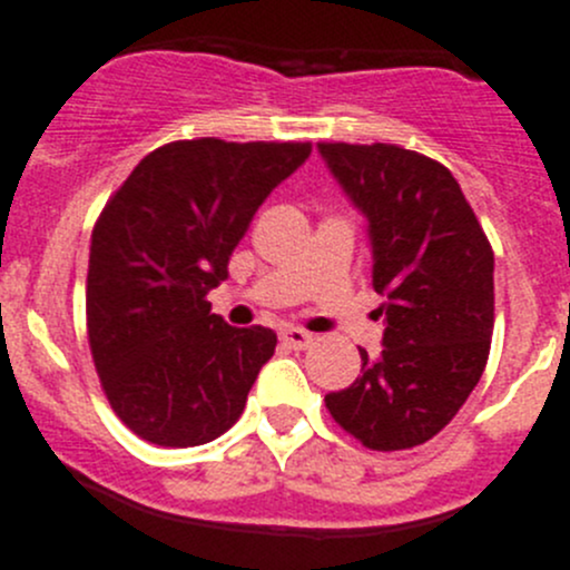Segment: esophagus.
<instances>
[{
    "label": "esophagus",
    "instance_id": "34e87169",
    "mask_svg": "<svg viewBox=\"0 0 570 570\" xmlns=\"http://www.w3.org/2000/svg\"><path fill=\"white\" fill-rule=\"evenodd\" d=\"M281 342H284V347L289 350H306L312 347L314 336L312 333L301 331V327H286V331H281Z\"/></svg>",
    "mask_w": 570,
    "mask_h": 570
}]
</instances>
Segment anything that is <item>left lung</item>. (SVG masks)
Returning a JSON list of instances; mask_svg holds the SVG:
<instances>
[{
	"label": "left lung",
	"mask_w": 570,
	"mask_h": 570,
	"mask_svg": "<svg viewBox=\"0 0 570 570\" xmlns=\"http://www.w3.org/2000/svg\"><path fill=\"white\" fill-rule=\"evenodd\" d=\"M370 220L372 286L386 297L383 350L325 394L342 430L377 452L411 450L452 422L488 364L493 250L455 176L392 142H317Z\"/></svg>",
	"instance_id": "obj_1"
}]
</instances>
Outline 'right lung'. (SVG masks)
<instances>
[{
    "label": "right lung",
    "mask_w": 570,
    "mask_h": 570,
    "mask_svg": "<svg viewBox=\"0 0 570 570\" xmlns=\"http://www.w3.org/2000/svg\"><path fill=\"white\" fill-rule=\"evenodd\" d=\"M312 142H165L101 209L90 239L88 342L115 416L157 446H198L243 413L273 358L269 327H232L209 289L269 193Z\"/></svg>",
    "instance_id": "add662e5"
}]
</instances>
